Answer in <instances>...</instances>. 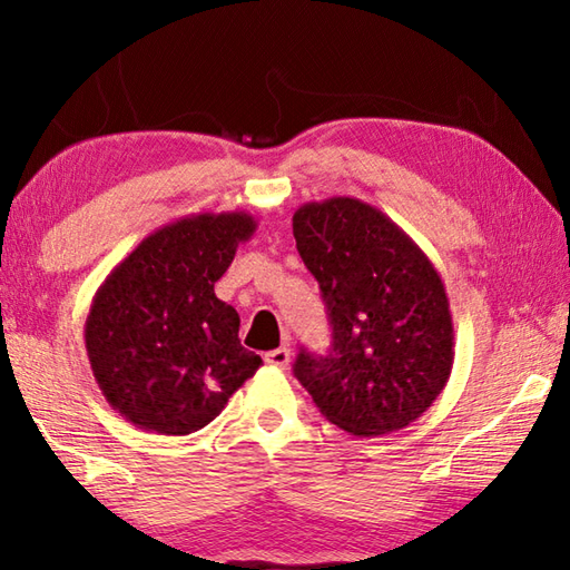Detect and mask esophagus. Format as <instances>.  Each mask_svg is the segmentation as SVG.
I'll return each mask as SVG.
<instances>
[{
  "label": "esophagus",
  "instance_id": "esophagus-1",
  "mask_svg": "<svg viewBox=\"0 0 570 570\" xmlns=\"http://www.w3.org/2000/svg\"><path fill=\"white\" fill-rule=\"evenodd\" d=\"M264 362H266V365H272V367L284 370V367H288V362H292V350H288L286 345L269 350V353L264 355Z\"/></svg>",
  "mask_w": 570,
  "mask_h": 570
}]
</instances>
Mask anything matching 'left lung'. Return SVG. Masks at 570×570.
<instances>
[{"mask_svg":"<svg viewBox=\"0 0 570 570\" xmlns=\"http://www.w3.org/2000/svg\"><path fill=\"white\" fill-rule=\"evenodd\" d=\"M294 237L333 325L328 355L298 353V382L347 433L409 426L453 370V318L441 274L392 217L357 198L304 203L294 213Z\"/></svg>","mask_w":570,"mask_h":570,"instance_id":"left-lung-1","label":"left lung"}]
</instances>
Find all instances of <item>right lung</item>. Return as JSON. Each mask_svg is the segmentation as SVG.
I'll list each match as a JSON object with an SVG mask.
<instances>
[{
  "label": "right lung",
  "instance_id": "right-lung-1",
  "mask_svg": "<svg viewBox=\"0 0 570 570\" xmlns=\"http://www.w3.org/2000/svg\"><path fill=\"white\" fill-rule=\"evenodd\" d=\"M257 220L245 210L196 213L154 229L107 274L85 321L98 382L131 426L198 431L259 370L239 345L237 311L215 296Z\"/></svg>",
  "mask_w": 570,
  "mask_h": 570
}]
</instances>
